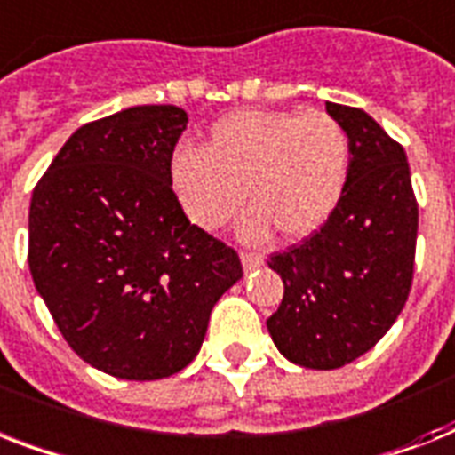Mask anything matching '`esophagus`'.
I'll use <instances>...</instances> for the list:
<instances>
[{"mask_svg":"<svg viewBox=\"0 0 455 455\" xmlns=\"http://www.w3.org/2000/svg\"><path fill=\"white\" fill-rule=\"evenodd\" d=\"M241 262H243V269L252 271L257 269L259 264H264V257L257 255V252H241Z\"/></svg>","mask_w":455,"mask_h":455,"instance_id":"obj_1","label":"esophagus"}]
</instances>
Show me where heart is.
Segmentation results:
<instances>
[{"label": "heart", "mask_w": 455, "mask_h": 455, "mask_svg": "<svg viewBox=\"0 0 455 455\" xmlns=\"http://www.w3.org/2000/svg\"><path fill=\"white\" fill-rule=\"evenodd\" d=\"M349 137L321 110H238L220 117L203 148L181 146L170 163L172 188L184 214L200 228H217L250 205L241 234L259 241L276 227L283 238H304L335 212L347 184Z\"/></svg>", "instance_id": "1"}]
</instances>
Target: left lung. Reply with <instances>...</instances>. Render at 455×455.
<instances>
[{"label":"left lung","instance_id":"8db88e82","mask_svg":"<svg viewBox=\"0 0 455 455\" xmlns=\"http://www.w3.org/2000/svg\"><path fill=\"white\" fill-rule=\"evenodd\" d=\"M349 137V170L323 227L271 255L283 302L267 328L285 359L304 368L347 366L392 328L409 299L418 203L402 144L361 108L325 103Z\"/></svg>","mask_w":455,"mask_h":455}]
</instances>
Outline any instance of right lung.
I'll return each instance as SVG.
<instances>
[{
    "label": "right lung",
    "instance_id": "1",
    "mask_svg": "<svg viewBox=\"0 0 455 455\" xmlns=\"http://www.w3.org/2000/svg\"><path fill=\"white\" fill-rule=\"evenodd\" d=\"M188 117L134 106L75 132L30 200L35 288L89 366L160 380L196 359L238 252L191 224L170 163Z\"/></svg>",
    "mask_w": 455,
    "mask_h": 455
}]
</instances>
